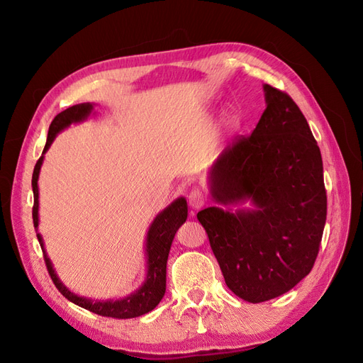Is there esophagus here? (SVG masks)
<instances>
[{
  "label": "esophagus",
  "mask_w": 363,
  "mask_h": 363,
  "mask_svg": "<svg viewBox=\"0 0 363 363\" xmlns=\"http://www.w3.org/2000/svg\"><path fill=\"white\" fill-rule=\"evenodd\" d=\"M206 202V198L205 194L201 191V190H193L190 194H189V203L193 210H199L202 208V206L205 205Z\"/></svg>",
  "instance_id": "1"
}]
</instances>
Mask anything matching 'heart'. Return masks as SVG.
<instances>
[{
  "instance_id": "1",
  "label": "heart",
  "mask_w": 363,
  "mask_h": 363,
  "mask_svg": "<svg viewBox=\"0 0 363 363\" xmlns=\"http://www.w3.org/2000/svg\"><path fill=\"white\" fill-rule=\"evenodd\" d=\"M226 120H228V124H230V126H235V124H237V116H235V113H230V116L226 117Z\"/></svg>"
}]
</instances>
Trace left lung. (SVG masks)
<instances>
[{
	"label": "left lung",
	"instance_id": "obj_1",
	"mask_svg": "<svg viewBox=\"0 0 363 363\" xmlns=\"http://www.w3.org/2000/svg\"><path fill=\"white\" fill-rule=\"evenodd\" d=\"M263 91L266 109L251 135L210 167L216 205L198 213L226 286L254 304L310 274L327 219L323 158L308 123L286 92Z\"/></svg>",
	"mask_w": 363,
	"mask_h": 363
}]
</instances>
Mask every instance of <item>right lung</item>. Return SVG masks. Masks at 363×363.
Returning <instances> with one entry per match:
<instances>
[{
    "instance_id": "obj_1",
    "label": "right lung",
    "mask_w": 363,
    "mask_h": 363,
    "mask_svg": "<svg viewBox=\"0 0 363 363\" xmlns=\"http://www.w3.org/2000/svg\"><path fill=\"white\" fill-rule=\"evenodd\" d=\"M96 105L94 103H79V105L69 106L68 109L62 111L60 113L55 117L51 121L50 129H48V137L45 147L43 152V157H40L35 165L33 170V178H32V189L35 196V205H33V223L35 230L40 247H43L44 252V260L48 269V274L53 279L55 286L59 289V292L64 295L68 301L74 303L79 307H84L92 313H97L100 316H108V318H117V319H129V318H137L141 315H146L160 304L165 294V274H167V258L170 252V246L173 243L174 234L179 230V226L187 220L189 216V206L185 198L174 199L169 206H165L162 211H160L155 219L152 220L146 240H144V255H146V277H144V281L137 289L135 292L130 295L118 298V299H92L86 296H80L60 281L57 277L53 263H51L50 257L45 251L44 239L40 233H38L39 228V173L40 167H43L44 162V155L50 149L51 144H53L57 133L69 128L71 124H77L88 120L94 112Z\"/></svg>"
}]
</instances>
